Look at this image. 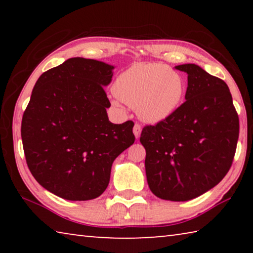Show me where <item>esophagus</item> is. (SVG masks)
Masks as SVG:
<instances>
[{
    "label": "esophagus",
    "mask_w": 253,
    "mask_h": 253,
    "mask_svg": "<svg viewBox=\"0 0 253 253\" xmlns=\"http://www.w3.org/2000/svg\"><path fill=\"white\" fill-rule=\"evenodd\" d=\"M132 131H134V135L136 136V138H139L140 132H142V125H140V124H138V123H135L134 129H132Z\"/></svg>",
    "instance_id": "esophagus-1"
}]
</instances>
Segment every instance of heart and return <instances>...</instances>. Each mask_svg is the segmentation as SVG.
Masks as SVG:
<instances>
[{
    "mask_svg": "<svg viewBox=\"0 0 253 253\" xmlns=\"http://www.w3.org/2000/svg\"><path fill=\"white\" fill-rule=\"evenodd\" d=\"M113 90L124 104L136 108L143 121L158 123L181 106L185 81L163 63H138L117 77Z\"/></svg>",
    "mask_w": 253,
    "mask_h": 253,
    "instance_id": "heart-1",
    "label": "heart"
}]
</instances>
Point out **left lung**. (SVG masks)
<instances>
[{
    "label": "left lung",
    "instance_id": "obj_1",
    "mask_svg": "<svg viewBox=\"0 0 253 253\" xmlns=\"http://www.w3.org/2000/svg\"><path fill=\"white\" fill-rule=\"evenodd\" d=\"M185 101L173 115L146 125L140 143L146 149L147 183L157 198L188 201L219 184L232 165L239 116L223 80L187 63Z\"/></svg>",
    "mask_w": 253,
    "mask_h": 253
}]
</instances>
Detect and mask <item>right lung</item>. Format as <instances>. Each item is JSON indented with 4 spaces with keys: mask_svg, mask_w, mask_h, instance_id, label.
Wrapping results in <instances>:
<instances>
[{
    "mask_svg": "<svg viewBox=\"0 0 253 253\" xmlns=\"http://www.w3.org/2000/svg\"><path fill=\"white\" fill-rule=\"evenodd\" d=\"M114 67L70 58L43 72L24 110L21 137L37 182L59 198L87 201L104 193L113 162L135 142L134 123L113 124L104 85Z\"/></svg>",
    "mask_w": 253,
    "mask_h": 253,
    "instance_id": "right-lung-1",
    "label": "right lung"
}]
</instances>
